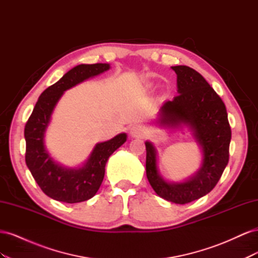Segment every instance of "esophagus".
Returning a JSON list of instances; mask_svg holds the SVG:
<instances>
[{
    "mask_svg": "<svg viewBox=\"0 0 258 258\" xmlns=\"http://www.w3.org/2000/svg\"><path fill=\"white\" fill-rule=\"evenodd\" d=\"M147 134V131L145 129L144 126L140 123H136V124H132L130 127V135L132 137H137V138H143L145 137Z\"/></svg>",
    "mask_w": 258,
    "mask_h": 258,
    "instance_id": "esophagus-1",
    "label": "esophagus"
}]
</instances>
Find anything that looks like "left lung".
<instances>
[{"label": "left lung", "instance_id": "8db88e82", "mask_svg": "<svg viewBox=\"0 0 258 258\" xmlns=\"http://www.w3.org/2000/svg\"><path fill=\"white\" fill-rule=\"evenodd\" d=\"M177 76V92L160 108L159 123L176 127L186 124L202 147L204 160L196 175L183 183H167L157 170L156 150L146 142V176L161 198L185 205L212 190L229 160L231 129L221 97L200 73L186 66L172 67Z\"/></svg>", "mask_w": 258, "mask_h": 258}]
</instances>
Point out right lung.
<instances>
[{
	"label": "right lung",
	"instance_id": "right-lung-1",
	"mask_svg": "<svg viewBox=\"0 0 258 258\" xmlns=\"http://www.w3.org/2000/svg\"><path fill=\"white\" fill-rule=\"evenodd\" d=\"M110 69V64H80L45 89L38 98L25 127L26 163L37 185L48 197L77 204L95 196L103 181L108 157L127 140L126 134L93 148L88 161L80 169H67L54 162L44 145V134L54 105L67 89Z\"/></svg>",
	"mask_w": 258,
	"mask_h": 258
}]
</instances>
